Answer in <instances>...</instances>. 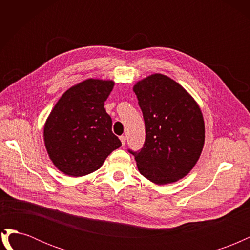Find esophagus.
<instances>
[{
	"label": "esophagus",
	"instance_id": "obj_1",
	"mask_svg": "<svg viewBox=\"0 0 250 250\" xmlns=\"http://www.w3.org/2000/svg\"><path fill=\"white\" fill-rule=\"evenodd\" d=\"M120 140H121V142H122V145L124 146L125 143H126V137H125V135H121Z\"/></svg>",
	"mask_w": 250,
	"mask_h": 250
}]
</instances>
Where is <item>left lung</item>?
Segmentation results:
<instances>
[{
  "label": "left lung",
  "mask_w": 250,
  "mask_h": 250,
  "mask_svg": "<svg viewBox=\"0 0 250 250\" xmlns=\"http://www.w3.org/2000/svg\"><path fill=\"white\" fill-rule=\"evenodd\" d=\"M145 121L146 139L134 155L144 177L156 185L185 177L199 160L204 121L193 97L176 81L153 74L133 86Z\"/></svg>",
  "instance_id": "1"
}]
</instances>
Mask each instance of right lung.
<instances>
[{"label": "right lung", "instance_id": "1", "mask_svg": "<svg viewBox=\"0 0 250 250\" xmlns=\"http://www.w3.org/2000/svg\"><path fill=\"white\" fill-rule=\"evenodd\" d=\"M113 85L111 80L82 81L66 90L49 115L44 145L53 164L65 175L79 177L98 170L122 145L104 108Z\"/></svg>", "mask_w": 250, "mask_h": 250}]
</instances>
